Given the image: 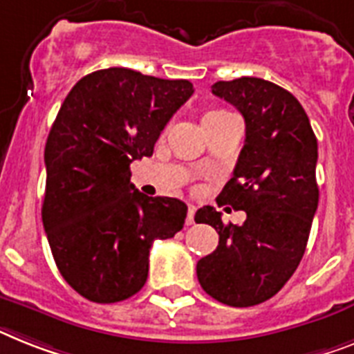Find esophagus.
<instances>
[{"instance_id": "obj_1", "label": "esophagus", "mask_w": 354, "mask_h": 354, "mask_svg": "<svg viewBox=\"0 0 354 354\" xmlns=\"http://www.w3.org/2000/svg\"><path fill=\"white\" fill-rule=\"evenodd\" d=\"M195 212H197V208H195L194 204H188V217H186V224H194V217H195Z\"/></svg>"}]
</instances>
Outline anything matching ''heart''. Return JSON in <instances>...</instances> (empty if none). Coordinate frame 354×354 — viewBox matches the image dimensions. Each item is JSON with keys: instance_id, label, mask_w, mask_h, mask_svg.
Here are the masks:
<instances>
[{"instance_id": "1", "label": "heart", "mask_w": 354, "mask_h": 354, "mask_svg": "<svg viewBox=\"0 0 354 354\" xmlns=\"http://www.w3.org/2000/svg\"><path fill=\"white\" fill-rule=\"evenodd\" d=\"M213 112H224V110H212V112H208V113H213Z\"/></svg>"}]
</instances>
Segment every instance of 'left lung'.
<instances>
[{
    "label": "left lung",
    "mask_w": 354,
    "mask_h": 354,
    "mask_svg": "<svg viewBox=\"0 0 354 354\" xmlns=\"http://www.w3.org/2000/svg\"><path fill=\"white\" fill-rule=\"evenodd\" d=\"M212 92L246 122L233 177L217 197L218 206L244 209L246 221L224 224L212 206L195 213V223L218 233L197 279L218 302L250 308L279 293L302 261L318 206V145L302 104L279 84L241 77L217 81Z\"/></svg>",
    "instance_id": "obj_1"
}]
</instances>
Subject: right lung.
<instances>
[{"label":"right lung","instance_id":"add662e5","mask_svg":"<svg viewBox=\"0 0 354 354\" xmlns=\"http://www.w3.org/2000/svg\"><path fill=\"white\" fill-rule=\"evenodd\" d=\"M192 93L186 79L104 68L79 79L61 104L45 146L41 217L57 270L84 299H130L148 279L153 241L183 230L188 206L142 195L130 165L153 153Z\"/></svg>","mask_w":354,"mask_h":354}]
</instances>
